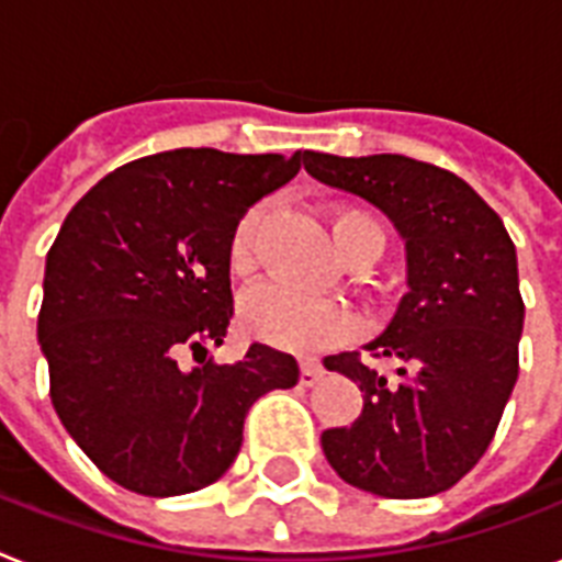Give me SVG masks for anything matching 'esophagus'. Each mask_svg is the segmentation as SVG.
Wrapping results in <instances>:
<instances>
[{"label":"esophagus","instance_id":"esophagus-1","mask_svg":"<svg viewBox=\"0 0 562 562\" xmlns=\"http://www.w3.org/2000/svg\"><path fill=\"white\" fill-rule=\"evenodd\" d=\"M326 375V369L317 358H303L300 360V384L303 386H314L321 378Z\"/></svg>","mask_w":562,"mask_h":562}]
</instances>
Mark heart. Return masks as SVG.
<instances>
[{
	"label": "heart",
	"mask_w": 562,
	"mask_h": 562,
	"mask_svg": "<svg viewBox=\"0 0 562 562\" xmlns=\"http://www.w3.org/2000/svg\"><path fill=\"white\" fill-rule=\"evenodd\" d=\"M266 204H254L236 222L231 245H227V262L234 273H248L257 266V239L266 225ZM331 236H335L337 250L344 254L346 262H352V259L372 262L384 245L378 222L360 207H335ZM239 321L248 335L280 346V349H296V352L340 344L355 328L349 312L331 300L305 296L300 291L282 289V285H262V289L250 291L241 300Z\"/></svg>",
	"instance_id": "1"
}]
</instances>
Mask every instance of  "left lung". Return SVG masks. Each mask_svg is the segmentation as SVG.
I'll list each match as a JSON object with an SVG mask.
<instances>
[{
    "instance_id": "8db88e82",
    "label": "left lung",
    "mask_w": 562,
    "mask_h": 562,
    "mask_svg": "<svg viewBox=\"0 0 562 562\" xmlns=\"http://www.w3.org/2000/svg\"><path fill=\"white\" fill-rule=\"evenodd\" d=\"M303 164L323 184L384 210L407 245L409 291L369 358L323 360L363 392L352 427L323 432V453L369 494H441L485 456L517 384L526 305L514 241L468 181L432 164L312 149Z\"/></svg>"
}]
</instances>
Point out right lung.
<instances>
[{
	"instance_id": "add662e5",
	"label": "right lung",
	"mask_w": 562,
	"mask_h": 562,
	"mask_svg": "<svg viewBox=\"0 0 562 562\" xmlns=\"http://www.w3.org/2000/svg\"><path fill=\"white\" fill-rule=\"evenodd\" d=\"M303 153L170 149L123 164L71 207L45 257L36 321L68 436L126 491L178 496L234 464L259 395L291 390L296 360L254 344L216 363L234 317L227 245ZM203 355L181 370L177 355Z\"/></svg>"
}]
</instances>
